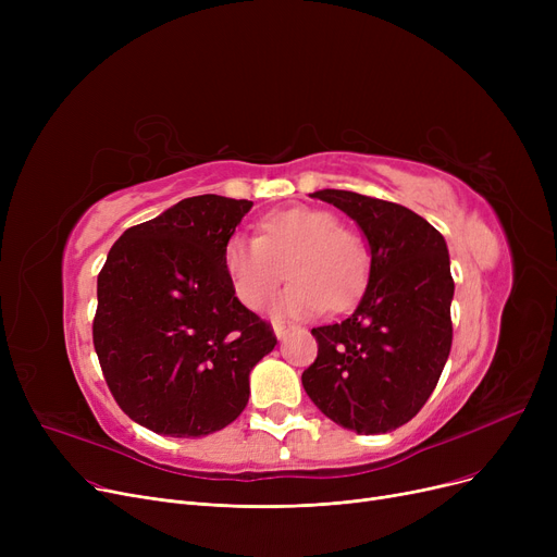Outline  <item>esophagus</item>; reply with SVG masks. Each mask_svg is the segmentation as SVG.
Here are the masks:
<instances>
[{"label":"esophagus","mask_w":557,"mask_h":557,"mask_svg":"<svg viewBox=\"0 0 557 557\" xmlns=\"http://www.w3.org/2000/svg\"><path fill=\"white\" fill-rule=\"evenodd\" d=\"M273 332H275L277 341H282V338L290 332V327H286V325H282V323H275V325H273Z\"/></svg>","instance_id":"obj_1"}]
</instances>
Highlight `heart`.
Listing matches in <instances>:
<instances>
[{
	"mask_svg": "<svg viewBox=\"0 0 557 557\" xmlns=\"http://www.w3.org/2000/svg\"><path fill=\"white\" fill-rule=\"evenodd\" d=\"M259 237L237 232L223 248V267L234 294L248 307L261 309L282 280L288 260L294 280L275 302L277 315L302 318L330 307H345L366 286L368 255L355 232L341 227L327 210L290 208L259 221Z\"/></svg>",
	"mask_w": 557,
	"mask_h": 557,
	"instance_id": "heart-1",
	"label": "heart"
}]
</instances>
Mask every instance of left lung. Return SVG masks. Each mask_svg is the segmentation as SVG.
I'll list each match as a JSON object with an SVG mask.
<instances>
[{"instance_id":"8db88e82","label":"left lung","mask_w":557,"mask_h":557,"mask_svg":"<svg viewBox=\"0 0 557 557\" xmlns=\"http://www.w3.org/2000/svg\"><path fill=\"white\" fill-rule=\"evenodd\" d=\"M311 196L357 221L370 246V275L352 315L311 330L318 357L302 372V386L343 429L395 431L426 404L451 349L445 237L397 202L343 189Z\"/></svg>"}]
</instances>
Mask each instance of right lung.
Listing matches in <instances>:
<instances>
[{"mask_svg": "<svg viewBox=\"0 0 557 557\" xmlns=\"http://www.w3.org/2000/svg\"><path fill=\"white\" fill-rule=\"evenodd\" d=\"M250 200L202 194L128 227L97 280L92 338L106 384L137 424L200 437L237 420L250 370L275 347L234 296L223 248Z\"/></svg>", "mask_w": 557, "mask_h": 557, "instance_id": "right-lung-1", "label": "right lung"}]
</instances>
